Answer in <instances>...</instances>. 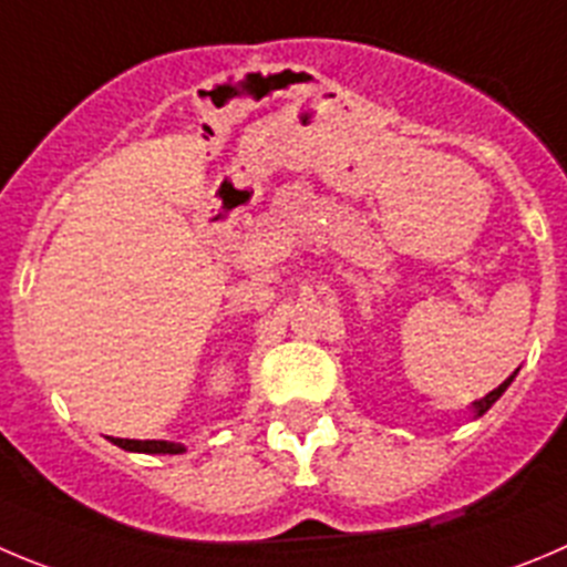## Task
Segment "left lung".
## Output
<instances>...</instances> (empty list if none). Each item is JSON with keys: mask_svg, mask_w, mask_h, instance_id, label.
<instances>
[{"mask_svg": "<svg viewBox=\"0 0 567 567\" xmlns=\"http://www.w3.org/2000/svg\"><path fill=\"white\" fill-rule=\"evenodd\" d=\"M512 380H515V374H512V378H509V380H504V383H501V385H498V389H495V391H489V394H486V396H484V400H478V403H473V411H475V416L486 414V411H489V409H492V403H495V400H498V396H501V394H504V391H506V389H509V383H512Z\"/></svg>", "mask_w": 567, "mask_h": 567, "instance_id": "obj_1", "label": "left lung"}]
</instances>
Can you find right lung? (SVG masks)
I'll return each instance as SVG.
<instances>
[{
  "instance_id": "obj_1",
  "label": "right lung",
  "mask_w": 567,
  "mask_h": 567,
  "mask_svg": "<svg viewBox=\"0 0 567 567\" xmlns=\"http://www.w3.org/2000/svg\"><path fill=\"white\" fill-rule=\"evenodd\" d=\"M111 442L136 453H184V444L178 442H156V439H111Z\"/></svg>"
}]
</instances>
